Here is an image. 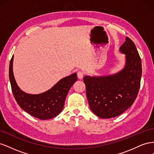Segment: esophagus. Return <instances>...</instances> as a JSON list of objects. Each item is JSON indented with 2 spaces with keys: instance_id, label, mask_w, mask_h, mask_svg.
<instances>
[{
  "instance_id": "34e87169",
  "label": "esophagus",
  "mask_w": 154,
  "mask_h": 154,
  "mask_svg": "<svg viewBox=\"0 0 154 154\" xmlns=\"http://www.w3.org/2000/svg\"><path fill=\"white\" fill-rule=\"evenodd\" d=\"M77 76L79 79H82L83 77V72L82 71H78L77 72Z\"/></svg>"
}]
</instances>
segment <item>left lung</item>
<instances>
[{
	"mask_svg": "<svg viewBox=\"0 0 154 154\" xmlns=\"http://www.w3.org/2000/svg\"><path fill=\"white\" fill-rule=\"evenodd\" d=\"M119 51L126 58L122 71L109 76L83 78L88 105L101 118H114L124 112L134 103L140 88L141 60L133 41L126 37Z\"/></svg>",
	"mask_w": 154,
	"mask_h": 154,
	"instance_id": "left-lung-1",
	"label": "left lung"
}]
</instances>
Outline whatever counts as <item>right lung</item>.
I'll return each mask as SVG.
<instances>
[{
  "label": "right lung",
  "mask_w": 154,
  "mask_h": 154,
  "mask_svg": "<svg viewBox=\"0 0 154 154\" xmlns=\"http://www.w3.org/2000/svg\"><path fill=\"white\" fill-rule=\"evenodd\" d=\"M13 56L10 63L9 76L14 97L20 108L33 117L42 120L58 116L63 108L69 89L77 80L76 73L62 78L46 92L38 94H27L17 84L13 72Z\"/></svg>",
  "instance_id": "add662e5"
}]
</instances>
